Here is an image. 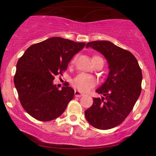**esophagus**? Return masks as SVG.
<instances>
[{
	"label": "esophagus",
	"mask_w": 156,
	"mask_h": 156,
	"mask_svg": "<svg viewBox=\"0 0 156 156\" xmlns=\"http://www.w3.org/2000/svg\"><path fill=\"white\" fill-rule=\"evenodd\" d=\"M74 95H75V97H82V96L84 95V94L82 93L81 92L76 91V90H75V91H74Z\"/></svg>",
	"instance_id": "obj_1"
}]
</instances>
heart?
Masks as SVG:
<instances>
[{"instance_id":"b5f03b06","label":"heart","mask_w":156,"mask_h":156,"mask_svg":"<svg viewBox=\"0 0 156 156\" xmlns=\"http://www.w3.org/2000/svg\"><path fill=\"white\" fill-rule=\"evenodd\" d=\"M95 58H102L100 56H94L93 59ZM74 63V59L72 61V64ZM97 80L93 76H90L89 74H80L76 77L73 79L72 84L73 87L82 92H87L88 90L95 87L97 84Z\"/></svg>"}]
</instances>
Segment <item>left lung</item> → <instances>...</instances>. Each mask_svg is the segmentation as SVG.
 <instances>
[{
	"label": "left lung",
	"mask_w": 156,
	"mask_h": 156,
	"mask_svg": "<svg viewBox=\"0 0 156 156\" xmlns=\"http://www.w3.org/2000/svg\"><path fill=\"white\" fill-rule=\"evenodd\" d=\"M101 53L109 65L108 76L96 90L102 98H93V104L84 112L86 119L99 129H109L118 126L128 116L141 93V69L134 55L106 40L87 43Z\"/></svg>",
	"instance_id": "obj_1"
}]
</instances>
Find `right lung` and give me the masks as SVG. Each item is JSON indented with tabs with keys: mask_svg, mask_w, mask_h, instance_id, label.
<instances>
[{
	"mask_svg": "<svg viewBox=\"0 0 156 156\" xmlns=\"http://www.w3.org/2000/svg\"><path fill=\"white\" fill-rule=\"evenodd\" d=\"M84 46V43L51 37L32 45L19 59L13 82L19 101L30 116L48 122L64 112L74 91L66 83L58 90L53 81L55 75H63L71 59Z\"/></svg>",
	"mask_w": 156,
	"mask_h": 156,
	"instance_id": "1",
	"label": "right lung"
}]
</instances>
